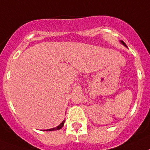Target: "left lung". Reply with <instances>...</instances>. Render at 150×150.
<instances>
[{
    "label": "left lung",
    "mask_w": 150,
    "mask_h": 150,
    "mask_svg": "<svg viewBox=\"0 0 150 150\" xmlns=\"http://www.w3.org/2000/svg\"><path fill=\"white\" fill-rule=\"evenodd\" d=\"M120 43H121V44H122V45H123V46H125V47H127V44H125L124 42L122 41V40H120Z\"/></svg>",
    "instance_id": "obj_1"
}]
</instances>
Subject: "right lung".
<instances>
[{"mask_svg":"<svg viewBox=\"0 0 150 150\" xmlns=\"http://www.w3.org/2000/svg\"><path fill=\"white\" fill-rule=\"evenodd\" d=\"M64 122H65V120L63 121V122H62L61 123H60L59 126H57V127H54V128H52V129H44V131H54V130H58V129H60L62 127H64Z\"/></svg>","mask_w":150,"mask_h":150,"instance_id":"1","label":"right lung"}]
</instances>
